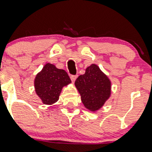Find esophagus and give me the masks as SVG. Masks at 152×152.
<instances>
[{
	"instance_id": "esophagus-1",
	"label": "esophagus",
	"mask_w": 152,
	"mask_h": 152,
	"mask_svg": "<svg viewBox=\"0 0 152 152\" xmlns=\"http://www.w3.org/2000/svg\"><path fill=\"white\" fill-rule=\"evenodd\" d=\"M76 78H77V76H71V80L72 81V83H74V82H75V80H76Z\"/></svg>"
}]
</instances>
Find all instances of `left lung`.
Masks as SVG:
<instances>
[{
    "label": "left lung",
    "instance_id": "obj_1",
    "mask_svg": "<svg viewBox=\"0 0 152 152\" xmlns=\"http://www.w3.org/2000/svg\"><path fill=\"white\" fill-rule=\"evenodd\" d=\"M75 85L84 107L91 112L100 109L111 96V80L95 64L88 67L85 73L76 79Z\"/></svg>",
    "mask_w": 152,
    "mask_h": 152
}]
</instances>
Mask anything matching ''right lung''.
<instances>
[{
	"label": "right lung",
	"instance_id": "obj_1",
	"mask_svg": "<svg viewBox=\"0 0 152 152\" xmlns=\"http://www.w3.org/2000/svg\"><path fill=\"white\" fill-rule=\"evenodd\" d=\"M71 83V80L64 70L48 63L35 77V91L43 104L52 105L58 101L64 87Z\"/></svg>",
	"mask_w": 152,
	"mask_h": 152
}]
</instances>
